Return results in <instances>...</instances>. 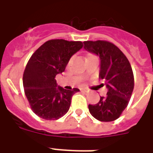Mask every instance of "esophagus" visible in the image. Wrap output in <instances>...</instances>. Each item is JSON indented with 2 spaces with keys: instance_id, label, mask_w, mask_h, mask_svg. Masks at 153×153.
Instances as JSON below:
<instances>
[{
  "instance_id": "esophagus-1",
  "label": "esophagus",
  "mask_w": 153,
  "mask_h": 153,
  "mask_svg": "<svg viewBox=\"0 0 153 153\" xmlns=\"http://www.w3.org/2000/svg\"><path fill=\"white\" fill-rule=\"evenodd\" d=\"M81 91H84V92H86V93H87V92H89V90H87V89H86V88L82 89Z\"/></svg>"
}]
</instances>
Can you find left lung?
I'll return each instance as SVG.
<instances>
[{
	"instance_id": "1",
	"label": "left lung",
	"mask_w": 153,
	"mask_h": 153,
	"mask_svg": "<svg viewBox=\"0 0 153 153\" xmlns=\"http://www.w3.org/2000/svg\"><path fill=\"white\" fill-rule=\"evenodd\" d=\"M84 48L100 57L99 77L106 82L108 92L95 105H89L91 115L100 121H115L128 104L134 77L129 61L120 49L106 40L85 41Z\"/></svg>"
}]
</instances>
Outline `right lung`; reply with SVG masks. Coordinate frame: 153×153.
<instances>
[{
	"label": "right lung",
	"instance_id": "obj_1",
	"mask_svg": "<svg viewBox=\"0 0 153 153\" xmlns=\"http://www.w3.org/2000/svg\"><path fill=\"white\" fill-rule=\"evenodd\" d=\"M83 47L81 41L50 39L42 44L28 60L23 74V86L31 109L45 120H57L69 110L78 88L58 86L56 74L65 71L70 59Z\"/></svg>",
	"mask_w": 153,
	"mask_h": 153
}]
</instances>
